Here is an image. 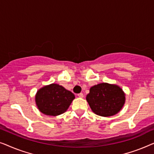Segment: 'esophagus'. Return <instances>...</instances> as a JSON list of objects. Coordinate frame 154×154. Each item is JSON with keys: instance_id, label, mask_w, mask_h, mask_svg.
Instances as JSON below:
<instances>
[{"instance_id": "34e87169", "label": "esophagus", "mask_w": 154, "mask_h": 154, "mask_svg": "<svg viewBox=\"0 0 154 154\" xmlns=\"http://www.w3.org/2000/svg\"><path fill=\"white\" fill-rule=\"evenodd\" d=\"M78 97H79V98H83L84 94H82V93H80V94H78Z\"/></svg>"}]
</instances>
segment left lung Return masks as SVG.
<instances>
[{"label": "left lung", "instance_id": "1", "mask_svg": "<svg viewBox=\"0 0 154 154\" xmlns=\"http://www.w3.org/2000/svg\"><path fill=\"white\" fill-rule=\"evenodd\" d=\"M125 94L116 84L100 83L90 88L86 100L97 115L112 116L121 111L125 101Z\"/></svg>", "mask_w": 154, "mask_h": 154}]
</instances>
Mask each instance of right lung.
<instances>
[{
	"mask_svg": "<svg viewBox=\"0 0 154 154\" xmlns=\"http://www.w3.org/2000/svg\"><path fill=\"white\" fill-rule=\"evenodd\" d=\"M75 95L57 84L45 86L37 91L35 100L40 112L45 115L58 116L67 111Z\"/></svg>",
	"mask_w": 154,
	"mask_h": 154,
	"instance_id": "add662e5",
	"label": "right lung"
}]
</instances>
